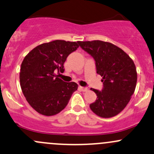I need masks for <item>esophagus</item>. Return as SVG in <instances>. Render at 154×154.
Here are the masks:
<instances>
[{
  "instance_id": "34e87169",
  "label": "esophagus",
  "mask_w": 154,
  "mask_h": 154,
  "mask_svg": "<svg viewBox=\"0 0 154 154\" xmlns=\"http://www.w3.org/2000/svg\"><path fill=\"white\" fill-rule=\"evenodd\" d=\"M79 88H80V90H81L82 91H88V88H85V87L79 86Z\"/></svg>"
}]
</instances>
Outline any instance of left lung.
I'll list each match as a JSON object with an SVG mask.
<instances>
[{
	"mask_svg": "<svg viewBox=\"0 0 154 154\" xmlns=\"http://www.w3.org/2000/svg\"><path fill=\"white\" fill-rule=\"evenodd\" d=\"M79 46L94 57L97 73L103 79L102 91L91 88L97 97L90 108L103 118L117 115L125 108L136 88L135 64L122 49L102 40L78 41Z\"/></svg>",
	"mask_w": 154,
	"mask_h": 154,
	"instance_id": "obj_1",
	"label": "left lung"
}]
</instances>
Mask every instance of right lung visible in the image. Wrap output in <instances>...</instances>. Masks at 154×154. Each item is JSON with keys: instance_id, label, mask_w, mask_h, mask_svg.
<instances>
[{"instance_id": "add662e5", "label": "right lung", "mask_w": 154, "mask_h": 154, "mask_svg": "<svg viewBox=\"0 0 154 154\" xmlns=\"http://www.w3.org/2000/svg\"><path fill=\"white\" fill-rule=\"evenodd\" d=\"M78 47V42L57 40L39 45L24 57L20 66V87L29 104L39 114H57L77 90L76 82L63 81L55 72H64L66 58Z\"/></svg>"}]
</instances>
